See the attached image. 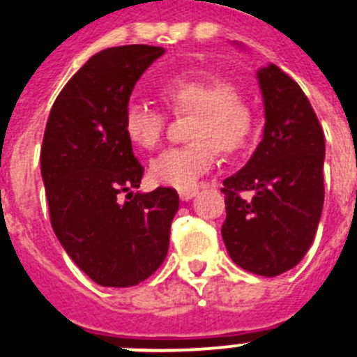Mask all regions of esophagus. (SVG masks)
I'll return each mask as SVG.
<instances>
[{
    "label": "esophagus",
    "instance_id": "34e87169",
    "mask_svg": "<svg viewBox=\"0 0 357 357\" xmlns=\"http://www.w3.org/2000/svg\"><path fill=\"white\" fill-rule=\"evenodd\" d=\"M195 195H197V189H182V191H178V197H181V200L184 202L191 200Z\"/></svg>",
    "mask_w": 357,
    "mask_h": 357
}]
</instances>
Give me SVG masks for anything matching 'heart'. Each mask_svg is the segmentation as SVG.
<instances>
[{
    "label": "heart",
    "instance_id": "obj_1",
    "mask_svg": "<svg viewBox=\"0 0 357 357\" xmlns=\"http://www.w3.org/2000/svg\"><path fill=\"white\" fill-rule=\"evenodd\" d=\"M166 105L176 112H197L191 128V144L169 148L151 162V178L160 185L195 189L202 175L216 162L218 148L234 153L247 144L254 114L247 100L223 78L207 73L176 75L159 87ZM123 130L134 146L153 150L162 143L166 114L146 103H130L125 109Z\"/></svg>",
    "mask_w": 357,
    "mask_h": 357
}]
</instances>
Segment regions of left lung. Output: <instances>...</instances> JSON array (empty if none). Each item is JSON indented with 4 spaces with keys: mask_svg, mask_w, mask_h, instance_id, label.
I'll list each match as a JSON object with an SVG mask.
<instances>
[{
    "mask_svg": "<svg viewBox=\"0 0 357 357\" xmlns=\"http://www.w3.org/2000/svg\"><path fill=\"white\" fill-rule=\"evenodd\" d=\"M264 132L254 155L223 181L222 227L230 259L247 272L275 277L301 263L324 207L326 139L307 96L275 64L257 71ZM248 190L250 199L241 193Z\"/></svg>",
    "mask_w": 357,
    "mask_h": 357,
    "instance_id": "obj_1",
    "label": "left lung"
}]
</instances>
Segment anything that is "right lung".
<instances>
[{"instance_id":"obj_1","label":"right lung","mask_w":357,"mask_h":357,"mask_svg":"<svg viewBox=\"0 0 357 357\" xmlns=\"http://www.w3.org/2000/svg\"><path fill=\"white\" fill-rule=\"evenodd\" d=\"M162 53L128 44L93 55L56 96L44 130L40 173L52 227L100 286L139 284L168 254L178 195L172 188L132 195L144 168L123 130L135 82Z\"/></svg>"}]
</instances>
